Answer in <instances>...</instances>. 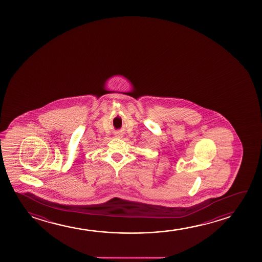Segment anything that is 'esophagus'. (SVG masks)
Returning <instances> with one entry per match:
<instances>
[{
    "label": "esophagus",
    "mask_w": 262,
    "mask_h": 262,
    "mask_svg": "<svg viewBox=\"0 0 262 262\" xmlns=\"http://www.w3.org/2000/svg\"><path fill=\"white\" fill-rule=\"evenodd\" d=\"M117 136H118L119 138H122V136H121V135H120V134H119V135H117Z\"/></svg>",
    "instance_id": "esophagus-1"
}]
</instances>
